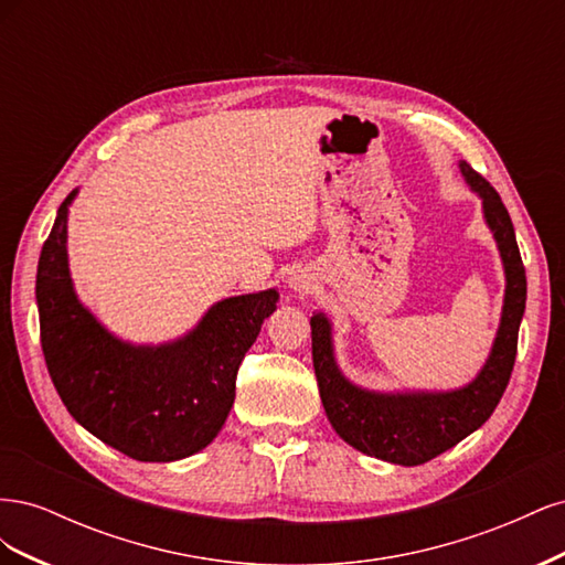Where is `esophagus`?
Here are the masks:
<instances>
[{
  "mask_svg": "<svg viewBox=\"0 0 565 565\" xmlns=\"http://www.w3.org/2000/svg\"><path fill=\"white\" fill-rule=\"evenodd\" d=\"M289 287H292L299 297H303L309 295L311 289H316V282L311 276H306V273H297V276L289 278Z\"/></svg>",
  "mask_w": 565,
  "mask_h": 565,
  "instance_id": "esophagus-1",
  "label": "esophagus"
}]
</instances>
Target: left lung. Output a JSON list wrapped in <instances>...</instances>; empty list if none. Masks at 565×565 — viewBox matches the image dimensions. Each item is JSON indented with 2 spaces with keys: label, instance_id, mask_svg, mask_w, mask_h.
<instances>
[{
  "label": "left lung",
  "instance_id": "obj_1",
  "mask_svg": "<svg viewBox=\"0 0 565 565\" xmlns=\"http://www.w3.org/2000/svg\"><path fill=\"white\" fill-rule=\"evenodd\" d=\"M471 191L481 195L488 226L498 241L507 289L498 337L478 377L446 393H377L351 384L334 363L332 324L322 313L311 318L313 367L320 401L334 431L349 446L370 457L403 467H417L450 450L483 426L498 407L516 363L519 328L525 311V268L516 233L494 188L459 162Z\"/></svg>",
  "mask_w": 565,
  "mask_h": 565
}]
</instances>
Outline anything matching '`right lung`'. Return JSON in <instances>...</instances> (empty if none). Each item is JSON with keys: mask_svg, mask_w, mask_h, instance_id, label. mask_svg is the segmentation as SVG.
Here are the masks:
<instances>
[{"mask_svg": "<svg viewBox=\"0 0 565 565\" xmlns=\"http://www.w3.org/2000/svg\"><path fill=\"white\" fill-rule=\"evenodd\" d=\"M67 195L38 264L40 337L63 405L106 446L139 461H174L207 448L224 426L245 353L276 311L278 292L214 303L193 332L131 347L79 303L67 270Z\"/></svg>", "mask_w": 565, "mask_h": 565, "instance_id": "add662e5", "label": "right lung"}]
</instances>
